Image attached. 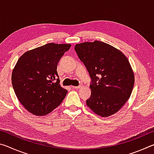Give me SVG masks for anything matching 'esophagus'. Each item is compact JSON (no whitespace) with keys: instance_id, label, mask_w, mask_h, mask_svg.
Wrapping results in <instances>:
<instances>
[{"instance_id":"obj_1","label":"esophagus","mask_w":154,"mask_h":154,"mask_svg":"<svg viewBox=\"0 0 154 154\" xmlns=\"http://www.w3.org/2000/svg\"><path fill=\"white\" fill-rule=\"evenodd\" d=\"M71 88L72 89H79V88H81V85H79V86H73V85H72Z\"/></svg>"}]
</instances>
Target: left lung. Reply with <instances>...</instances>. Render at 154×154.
<instances>
[{
	"instance_id": "obj_1",
	"label": "left lung",
	"mask_w": 154,
	"mask_h": 154,
	"mask_svg": "<svg viewBox=\"0 0 154 154\" xmlns=\"http://www.w3.org/2000/svg\"><path fill=\"white\" fill-rule=\"evenodd\" d=\"M75 49L91 78L88 107L102 117L116 113L133 89L134 77L128 60L118 49L99 41L77 44Z\"/></svg>"
}]
</instances>
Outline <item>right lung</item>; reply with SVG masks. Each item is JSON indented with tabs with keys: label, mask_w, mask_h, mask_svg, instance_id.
<instances>
[{
	"label": "right lung",
	"mask_w": 154,
	"mask_h": 154,
	"mask_svg": "<svg viewBox=\"0 0 154 154\" xmlns=\"http://www.w3.org/2000/svg\"><path fill=\"white\" fill-rule=\"evenodd\" d=\"M71 46L48 43L18 59L12 72V85L18 100L30 113L45 116L64 100L67 90L60 85L57 66Z\"/></svg>",
	"instance_id": "1"
}]
</instances>
